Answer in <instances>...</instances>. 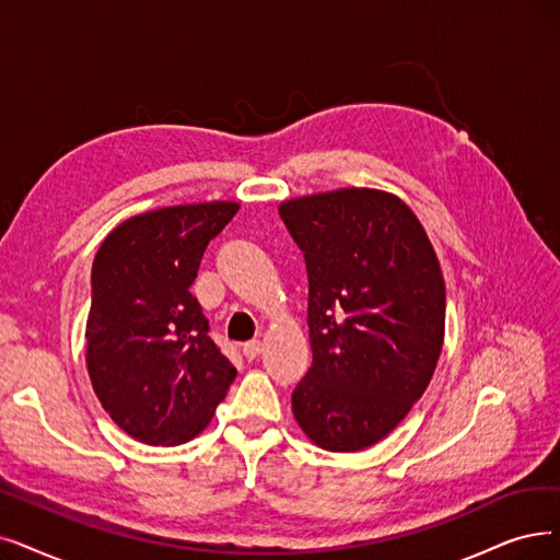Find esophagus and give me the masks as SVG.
<instances>
[{
  "label": "esophagus",
  "instance_id": "obj_1",
  "mask_svg": "<svg viewBox=\"0 0 560 560\" xmlns=\"http://www.w3.org/2000/svg\"><path fill=\"white\" fill-rule=\"evenodd\" d=\"M259 353H261V342L259 340H253L248 345H243V355L248 358V361H255Z\"/></svg>",
  "mask_w": 560,
  "mask_h": 560
}]
</instances>
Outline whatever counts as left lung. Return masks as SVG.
Masks as SVG:
<instances>
[{
	"label": "left lung",
	"instance_id": "obj_1",
	"mask_svg": "<svg viewBox=\"0 0 560 560\" xmlns=\"http://www.w3.org/2000/svg\"><path fill=\"white\" fill-rule=\"evenodd\" d=\"M307 268L312 365L292 395L305 436L330 453L388 436L430 386L445 330L434 245L407 202L338 188L278 207Z\"/></svg>",
	"mask_w": 560,
	"mask_h": 560
}]
</instances>
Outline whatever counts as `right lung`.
Listing matches in <instances>:
<instances>
[{"label": "right lung", "mask_w": 560, "mask_h": 560, "mask_svg": "<svg viewBox=\"0 0 560 560\" xmlns=\"http://www.w3.org/2000/svg\"><path fill=\"white\" fill-rule=\"evenodd\" d=\"M236 211V202L147 211L112 230L96 253L86 370L103 409L136 441L195 439L234 382L188 289Z\"/></svg>", "instance_id": "add662e5"}]
</instances>
